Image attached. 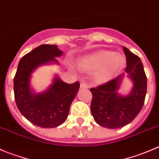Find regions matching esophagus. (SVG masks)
<instances>
[{
    "instance_id": "esophagus-1",
    "label": "esophagus",
    "mask_w": 159,
    "mask_h": 159,
    "mask_svg": "<svg viewBox=\"0 0 159 159\" xmlns=\"http://www.w3.org/2000/svg\"><path fill=\"white\" fill-rule=\"evenodd\" d=\"M80 88H83V89H88V88H89V86H88L86 83H80Z\"/></svg>"
}]
</instances>
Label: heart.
I'll list each match as a JSON object with an SVG mask.
<instances>
[{"label":"heart","mask_w":159,"mask_h":159,"mask_svg":"<svg viewBox=\"0 0 159 159\" xmlns=\"http://www.w3.org/2000/svg\"><path fill=\"white\" fill-rule=\"evenodd\" d=\"M123 58L110 51H99L83 57L79 67L86 71H96V78L106 82L113 77L123 65Z\"/></svg>","instance_id":"obj_1"}]
</instances>
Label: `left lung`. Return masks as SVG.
Segmentation results:
<instances>
[{"mask_svg": "<svg viewBox=\"0 0 159 159\" xmlns=\"http://www.w3.org/2000/svg\"><path fill=\"white\" fill-rule=\"evenodd\" d=\"M127 73L134 83V87L127 97L117 94L124 74L119 75L97 87L91 88L93 98L90 110L94 120L103 128H121L131 123L142 109L147 92V77L141 59L126 47Z\"/></svg>", "mask_w": 159, "mask_h": 159, "instance_id": "1", "label": "left lung"}]
</instances>
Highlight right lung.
<instances>
[{
  "label": "right lung",
  "instance_id": "obj_1",
  "mask_svg": "<svg viewBox=\"0 0 159 159\" xmlns=\"http://www.w3.org/2000/svg\"><path fill=\"white\" fill-rule=\"evenodd\" d=\"M62 54L55 45H39L23 56L14 78L15 100L18 110L27 120L41 128H56L63 124L80 89L78 81L69 84L56 77L45 93L31 92L29 80L34 69L51 61L57 62L55 57Z\"/></svg>",
  "mask_w": 159,
  "mask_h": 159
}]
</instances>
